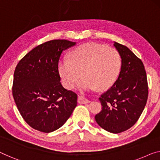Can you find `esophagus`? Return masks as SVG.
<instances>
[{"instance_id": "1", "label": "esophagus", "mask_w": 160, "mask_h": 160, "mask_svg": "<svg viewBox=\"0 0 160 160\" xmlns=\"http://www.w3.org/2000/svg\"><path fill=\"white\" fill-rule=\"evenodd\" d=\"M78 102H79V103H90V100L86 98L85 96L80 95V96L78 97Z\"/></svg>"}]
</instances>
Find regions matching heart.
Here are the masks:
<instances>
[{
  "label": "heart",
  "instance_id": "obj_1",
  "mask_svg": "<svg viewBox=\"0 0 160 160\" xmlns=\"http://www.w3.org/2000/svg\"><path fill=\"white\" fill-rule=\"evenodd\" d=\"M121 59L117 50L110 47L87 43L70 52L58 64V70L63 85L68 89L78 83L80 90L106 89L115 82L120 71Z\"/></svg>",
  "mask_w": 160,
  "mask_h": 160
}]
</instances>
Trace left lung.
<instances>
[{"instance_id": "obj_1", "label": "left lung", "mask_w": 160, "mask_h": 160, "mask_svg": "<svg viewBox=\"0 0 160 160\" xmlns=\"http://www.w3.org/2000/svg\"><path fill=\"white\" fill-rule=\"evenodd\" d=\"M121 58L118 77L110 89L99 98L102 110L95 121L107 132L118 133L135 124L146 106L148 84L141 59L127 47L114 42Z\"/></svg>"}]
</instances>
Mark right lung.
<instances>
[{"instance_id":"obj_1","label":"right lung","mask_w":160,"mask_h":160,"mask_svg":"<svg viewBox=\"0 0 160 160\" xmlns=\"http://www.w3.org/2000/svg\"><path fill=\"white\" fill-rule=\"evenodd\" d=\"M76 42L54 39L37 46L16 66L12 92L21 116L31 127L44 133L60 128L77 106L78 95L60 82L59 57Z\"/></svg>"}]
</instances>
